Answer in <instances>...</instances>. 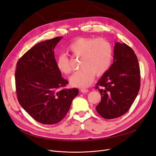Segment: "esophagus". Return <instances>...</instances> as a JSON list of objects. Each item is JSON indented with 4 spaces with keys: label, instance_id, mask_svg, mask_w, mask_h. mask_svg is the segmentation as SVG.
I'll use <instances>...</instances> for the list:
<instances>
[{
    "label": "esophagus",
    "instance_id": "obj_1",
    "mask_svg": "<svg viewBox=\"0 0 156 156\" xmlns=\"http://www.w3.org/2000/svg\"><path fill=\"white\" fill-rule=\"evenodd\" d=\"M80 92L82 93H87V92H88V90L86 89V88H81L80 90Z\"/></svg>",
    "mask_w": 156,
    "mask_h": 156
}]
</instances>
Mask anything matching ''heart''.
Masks as SVG:
<instances>
[{
  "label": "heart",
  "mask_w": 156,
  "mask_h": 156,
  "mask_svg": "<svg viewBox=\"0 0 156 156\" xmlns=\"http://www.w3.org/2000/svg\"><path fill=\"white\" fill-rule=\"evenodd\" d=\"M73 56L81 57L79 71L69 78L73 87L86 88L91 85L97 76L102 75L109 69L112 58V47L104 38H78L68 47ZM56 66L60 73L68 75L72 70L68 57L60 55L56 59Z\"/></svg>",
  "instance_id": "obj_1"
}]
</instances>
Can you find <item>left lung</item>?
<instances>
[{"label":"left lung","instance_id":"left-lung-1","mask_svg":"<svg viewBox=\"0 0 156 156\" xmlns=\"http://www.w3.org/2000/svg\"><path fill=\"white\" fill-rule=\"evenodd\" d=\"M140 68L133 49L115 42L113 62L97 83L101 101L96 111L105 119L121 116L130 108L140 87Z\"/></svg>","mask_w":156,"mask_h":156}]
</instances>
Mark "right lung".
Instances as JSON below:
<instances>
[{
    "mask_svg": "<svg viewBox=\"0 0 156 156\" xmlns=\"http://www.w3.org/2000/svg\"><path fill=\"white\" fill-rule=\"evenodd\" d=\"M58 37L31 48L18 61L15 73L18 99L30 116L45 125L61 121L79 93L77 88H62L68 81L56 66L54 48Z\"/></svg>",
    "mask_w": 156,
    "mask_h": 156,
    "instance_id": "obj_1",
    "label": "right lung"
}]
</instances>
